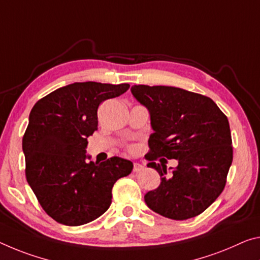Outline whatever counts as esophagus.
<instances>
[{
	"label": "esophagus",
	"instance_id": "34e87169",
	"mask_svg": "<svg viewBox=\"0 0 260 260\" xmlns=\"http://www.w3.org/2000/svg\"><path fill=\"white\" fill-rule=\"evenodd\" d=\"M143 169V166L142 164H140V163H138V162H135L134 164H133V171L134 172H139V171H141Z\"/></svg>",
	"mask_w": 260,
	"mask_h": 260
}]
</instances>
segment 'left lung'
I'll list each match as a JSON object with an SVG mask.
<instances>
[{
	"instance_id": "8db88e82",
	"label": "left lung",
	"mask_w": 260,
	"mask_h": 260,
	"mask_svg": "<svg viewBox=\"0 0 260 260\" xmlns=\"http://www.w3.org/2000/svg\"><path fill=\"white\" fill-rule=\"evenodd\" d=\"M132 94L150 115L147 167L160 177L147 192L151 211L172 220H187L208 208L223 191L233 162L229 121L211 98L166 85H133ZM163 157L160 164L154 159ZM166 158L179 166L169 174ZM172 169V168H170Z\"/></svg>"
}]
</instances>
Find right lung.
<instances>
[{
    "label": "right lung",
    "mask_w": 260,
    "mask_h": 260,
    "mask_svg": "<svg viewBox=\"0 0 260 260\" xmlns=\"http://www.w3.org/2000/svg\"><path fill=\"white\" fill-rule=\"evenodd\" d=\"M129 84L75 82L35 104L23 138L26 180L41 207L64 225L89 223L108 211L112 187L133 163L120 157L93 162L89 137L98 129L101 103L126 92Z\"/></svg>",
    "instance_id": "add662e5"
}]
</instances>
